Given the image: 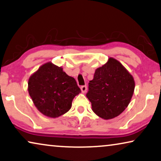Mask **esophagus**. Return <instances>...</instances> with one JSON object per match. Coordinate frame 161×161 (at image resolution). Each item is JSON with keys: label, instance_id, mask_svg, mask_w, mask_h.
Wrapping results in <instances>:
<instances>
[{"label": "esophagus", "instance_id": "obj_1", "mask_svg": "<svg viewBox=\"0 0 161 161\" xmlns=\"http://www.w3.org/2000/svg\"><path fill=\"white\" fill-rule=\"evenodd\" d=\"M87 87L86 85H83L81 87V90L82 93H85L87 92Z\"/></svg>", "mask_w": 161, "mask_h": 161}]
</instances>
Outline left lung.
Masks as SVG:
<instances>
[{"label": "left lung", "mask_w": 161, "mask_h": 161, "mask_svg": "<svg viewBox=\"0 0 161 161\" xmlns=\"http://www.w3.org/2000/svg\"><path fill=\"white\" fill-rule=\"evenodd\" d=\"M134 87L133 76L119 61L110 58L105 65L95 70L86 96L98 116L111 119L128 106Z\"/></svg>", "instance_id": "1"}]
</instances>
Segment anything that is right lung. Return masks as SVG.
I'll list each match as a JSON object with an SVG mask.
<instances>
[{"mask_svg": "<svg viewBox=\"0 0 161 161\" xmlns=\"http://www.w3.org/2000/svg\"><path fill=\"white\" fill-rule=\"evenodd\" d=\"M28 91L38 111L50 118L69 111L74 97L81 92L74 78L50 62L43 64L30 76Z\"/></svg>", "mask_w": 161, "mask_h": 161, "instance_id": "1", "label": "right lung"}]
</instances>
